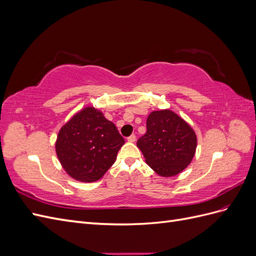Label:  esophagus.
<instances>
[{
  "label": "esophagus",
  "mask_w": 256,
  "mask_h": 256,
  "mask_svg": "<svg viewBox=\"0 0 256 256\" xmlns=\"http://www.w3.org/2000/svg\"><path fill=\"white\" fill-rule=\"evenodd\" d=\"M136 140V134H131L130 136H128V141H129V142H134Z\"/></svg>",
  "instance_id": "1"
}]
</instances>
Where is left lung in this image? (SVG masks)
I'll list each match as a JSON object with an SVG mask.
<instances>
[{"instance_id": "obj_1", "label": "left lung", "mask_w": 256, "mask_h": 256, "mask_svg": "<svg viewBox=\"0 0 256 256\" xmlns=\"http://www.w3.org/2000/svg\"><path fill=\"white\" fill-rule=\"evenodd\" d=\"M146 134L136 145L158 175L180 174L194 157L196 136L188 122L171 110L152 112L146 120Z\"/></svg>"}]
</instances>
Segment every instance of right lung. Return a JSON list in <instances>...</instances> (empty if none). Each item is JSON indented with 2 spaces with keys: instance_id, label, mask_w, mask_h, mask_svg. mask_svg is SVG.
I'll list each match as a JSON object with an SVG mask.
<instances>
[{
  "instance_id": "add662e5",
  "label": "right lung",
  "mask_w": 256,
  "mask_h": 256,
  "mask_svg": "<svg viewBox=\"0 0 256 256\" xmlns=\"http://www.w3.org/2000/svg\"><path fill=\"white\" fill-rule=\"evenodd\" d=\"M125 143L118 128L92 106L76 113L60 128L56 150L69 176L83 182L102 178Z\"/></svg>"
}]
</instances>
